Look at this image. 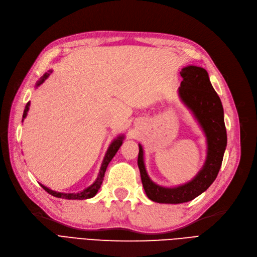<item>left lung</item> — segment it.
<instances>
[{
	"mask_svg": "<svg viewBox=\"0 0 257 257\" xmlns=\"http://www.w3.org/2000/svg\"><path fill=\"white\" fill-rule=\"evenodd\" d=\"M183 81L178 87L179 99L189 110L205 136L206 157L196 176L185 184L166 187L155 183L146 170L141 144L138 168L146 195L154 202L179 204L191 201L204 192L216 178L227 146L224 109L213 88L209 73L202 67L189 65L180 71Z\"/></svg>",
	"mask_w": 257,
	"mask_h": 257,
	"instance_id": "obj_1",
	"label": "left lung"
}]
</instances>
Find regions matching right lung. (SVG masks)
Segmentation results:
<instances>
[{
    "label": "right lung",
    "instance_id": "right-lung-1",
    "mask_svg": "<svg viewBox=\"0 0 257 257\" xmlns=\"http://www.w3.org/2000/svg\"><path fill=\"white\" fill-rule=\"evenodd\" d=\"M53 70H48L47 72H45L42 77L39 79V81L36 83V88L39 87L41 84H43L44 81L50 77L52 74ZM29 107H30V101L27 103L25 110H24V114H23V122L26 119V116L28 114V111H29ZM124 138H125V135L121 134L119 136H116L114 140L111 142V144L109 145V147L106 151V155L103 157V160L101 162V166H100V170L98 173V176L95 179V182L91 185L88 186L87 188H85L84 190L79 191V192H73V193H66V192H58V191H55L52 190L50 188H47L46 186L40 184L42 188L47 191L50 195L56 197V198H61V199H68V200H85V199H91L94 196H96V193L98 192L100 186L102 184V180H103V176H105V172L107 170V166L110 163V161L112 160V158L115 156V154L119 150V148L121 147V145L123 144Z\"/></svg>",
    "mask_w": 257,
    "mask_h": 257
}]
</instances>
